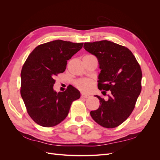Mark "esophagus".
Listing matches in <instances>:
<instances>
[{
	"instance_id": "obj_1",
	"label": "esophagus",
	"mask_w": 160,
	"mask_h": 160,
	"mask_svg": "<svg viewBox=\"0 0 160 160\" xmlns=\"http://www.w3.org/2000/svg\"><path fill=\"white\" fill-rule=\"evenodd\" d=\"M89 97H90V95L89 94H85L84 93L81 94V98H89Z\"/></svg>"
}]
</instances>
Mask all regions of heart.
I'll return each mask as SVG.
<instances>
[{
    "mask_svg": "<svg viewBox=\"0 0 160 160\" xmlns=\"http://www.w3.org/2000/svg\"><path fill=\"white\" fill-rule=\"evenodd\" d=\"M75 85L81 91L88 93L93 89L95 85V81L90 79H81L75 82Z\"/></svg>",
    "mask_w": 160,
    "mask_h": 160,
    "instance_id": "1",
    "label": "heart"
}]
</instances>
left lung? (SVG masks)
Returning <instances> with one entry per match:
<instances>
[{
	"label": "left lung",
	"instance_id": "left-lung-1",
	"mask_svg": "<svg viewBox=\"0 0 160 160\" xmlns=\"http://www.w3.org/2000/svg\"><path fill=\"white\" fill-rule=\"evenodd\" d=\"M83 47L98 59L99 89L110 91L108 100L96 95L100 105L91 116L103 128L118 127L132 113L141 93V67L129 49L111 41L85 42Z\"/></svg>",
	"mask_w": 160,
	"mask_h": 160
}]
</instances>
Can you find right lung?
I'll return each mask as SVG.
<instances>
[{
  "instance_id": "right-lung-1",
  "label": "right lung",
  "mask_w": 160,
  "mask_h": 160,
  "mask_svg": "<svg viewBox=\"0 0 160 160\" xmlns=\"http://www.w3.org/2000/svg\"><path fill=\"white\" fill-rule=\"evenodd\" d=\"M83 42L56 40L37 46L28 55L21 72V95L28 114L41 126H55L69 113L80 92L69 87L63 92L53 89L55 77L63 72L67 61L83 47Z\"/></svg>"
}]
</instances>
